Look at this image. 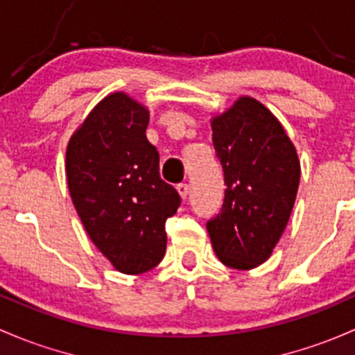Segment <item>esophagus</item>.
<instances>
[{"instance_id":"34e87169","label":"esophagus","mask_w":355,"mask_h":355,"mask_svg":"<svg viewBox=\"0 0 355 355\" xmlns=\"http://www.w3.org/2000/svg\"><path fill=\"white\" fill-rule=\"evenodd\" d=\"M177 190H178V193H180L182 199H187V196H189V192H190V189H189L187 184H178L177 185Z\"/></svg>"}]
</instances>
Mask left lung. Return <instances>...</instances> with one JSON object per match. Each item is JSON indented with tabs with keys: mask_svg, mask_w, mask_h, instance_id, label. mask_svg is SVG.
<instances>
[{
	"mask_svg": "<svg viewBox=\"0 0 355 355\" xmlns=\"http://www.w3.org/2000/svg\"><path fill=\"white\" fill-rule=\"evenodd\" d=\"M212 143L225 171V202L207 221L223 263L248 270L270 257L284 233L301 168L281 122L260 102L241 96L212 119Z\"/></svg>",
	"mask_w": 355,
	"mask_h": 355,
	"instance_id": "1",
	"label": "left lung"
}]
</instances>
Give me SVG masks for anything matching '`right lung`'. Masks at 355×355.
<instances>
[{
  "mask_svg": "<svg viewBox=\"0 0 355 355\" xmlns=\"http://www.w3.org/2000/svg\"><path fill=\"white\" fill-rule=\"evenodd\" d=\"M148 122L146 107L112 93L89 112L66 149L71 199L88 236L112 266L130 275L162 262L165 223L182 202L159 177Z\"/></svg>",
  "mask_w": 355,
  "mask_h": 355,
  "instance_id": "add662e5",
  "label": "right lung"
}]
</instances>
